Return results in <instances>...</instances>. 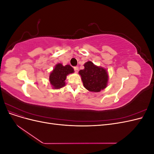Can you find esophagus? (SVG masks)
I'll return each mask as SVG.
<instances>
[{"label":"esophagus","mask_w":154,"mask_h":154,"mask_svg":"<svg viewBox=\"0 0 154 154\" xmlns=\"http://www.w3.org/2000/svg\"><path fill=\"white\" fill-rule=\"evenodd\" d=\"M74 71H75L77 72H78V71L79 68H78V66H76V67H74Z\"/></svg>","instance_id":"1"}]
</instances>
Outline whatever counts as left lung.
Instances as JSON below:
<instances>
[{
    "label": "left lung",
    "instance_id": "left-lung-1",
    "mask_svg": "<svg viewBox=\"0 0 154 154\" xmlns=\"http://www.w3.org/2000/svg\"><path fill=\"white\" fill-rule=\"evenodd\" d=\"M84 67V69L79 71V74L86 89L98 92L106 87L109 80L106 69L95 66L91 61L86 62Z\"/></svg>",
    "mask_w": 154,
    "mask_h": 154
}]
</instances>
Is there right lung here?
Masks as SVG:
<instances>
[{
  "instance_id": "obj_1",
  "label": "right lung",
  "mask_w": 154,
  "mask_h": 154,
  "mask_svg": "<svg viewBox=\"0 0 154 154\" xmlns=\"http://www.w3.org/2000/svg\"><path fill=\"white\" fill-rule=\"evenodd\" d=\"M74 72L73 68L66 65L63 66L62 63H58L55 66L53 71L50 73L49 82L54 89H58L66 85L67 76Z\"/></svg>"
}]
</instances>
